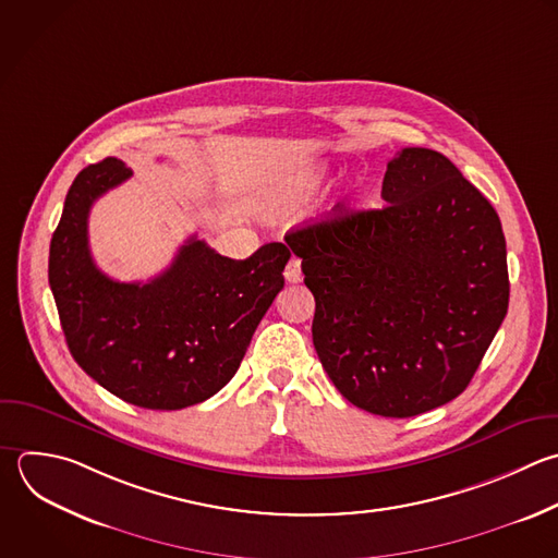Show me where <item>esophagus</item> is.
Here are the masks:
<instances>
[{"mask_svg": "<svg viewBox=\"0 0 558 558\" xmlns=\"http://www.w3.org/2000/svg\"><path fill=\"white\" fill-rule=\"evenodd\" d=\"M286 281H290V283H299L301 279H303V272H301V259H296V257H292L290 262H288V266H286Z\"/></svg>", "mask_w": 558, "mask_h": 558, "instance_id": "obj_1", "label": "esophagus"}]
</instances>
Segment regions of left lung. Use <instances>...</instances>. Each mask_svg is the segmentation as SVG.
I'll use <instances>...</instances> for the list:
<instances>
[{"label": "left lung", "instance_id": "1", "mask_svg": "<svg viewBox=\"0 0 558 558\" xmlns=\"http://www.w3.org/2000/svg\"><path fill=\"white\" fill-rule=\"evenodd\" d=\"M381 198L286 242L316 301L329 379L353 405L403 418L469 386L508 310L506 240L493 205L436 150L397 153Z\"/></svg>", "mask_w": 558, "mask_h": 558}]
</instances>
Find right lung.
<instances>
[{
  "label": "right lung",
  "mask_w": 558,
  "mask_h": 558,
  "mask_svg": "<svg viewBox=\"0 0 558 558\" xmlns=\"http://www.w3.org/2000/svg\"><path fill=\"white\" fill-rule=\"evenodd\" d=\"M133 177L109 157L72 183L50 244V288L74 360L102 388L148 410H181L231 381L283 288L290 251L272 242L229 259L190 238L148 283L107 277L89 251L92 205Z\"/></svg>",
  "instance_id": "1"
}]
</instances>
